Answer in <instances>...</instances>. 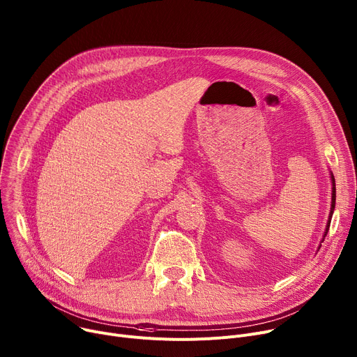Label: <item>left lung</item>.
Masks as SVG:
<instances>
[{"mask_svg":"<svg viewBox=\"0 0 357 357\" xmlns=\"http://www.w3.org/2000/svg\"><path fill=\"white\" fill-rule=\"evenodd\" d=\"M331 178H332V206H331V213H329V220H328V224H326V229H325V235H324V238H322V241L325 240V236H326V234H328V231H329V227H331V220H332V215H333V210H335V204H336V184H335V177H333V174L331 173Z\"/></svg>","mask_w":357,"mask_h":357,"instance_id":"left-lung-1","label":"left lung"}]
</instances>
